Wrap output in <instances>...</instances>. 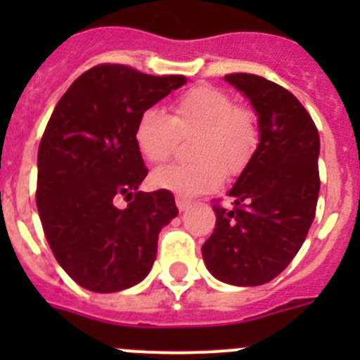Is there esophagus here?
<instances>
[{
    "label": "esophagus",
    "instance_id": "34e87169",
    "mask_svg": "<svg viewBox=\"0 0 360 360\" xmlns=\"http://www.w3.org/2000/svg\"><path fill=\"white\" fill-rule=\"evenodd\" d=\"M191 205V202L187 198H182V196H176V207L178 211H186L187 207Z\"/></svg>",
    "mask_w": 360,
    "mask_h": 360
}]
</instances>
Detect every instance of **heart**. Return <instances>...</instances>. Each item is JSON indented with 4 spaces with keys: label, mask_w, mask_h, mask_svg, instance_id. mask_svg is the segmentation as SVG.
<instances>
[{
    "label": "heart",
    "mask_w": 360,
    "mask_h": 360,
    "mask_svg": "<svg viewBox=\"0 0 360 360\" xmlns=\"http://www.w3.org/2000/svg\"><path fill=\"white\" fill-rule=\"evenodd\" d=\"M196 133L191 164H171L151 174V184L176 195L193 196L216 189L225 173L236 174L252 157L257 144L254 115L234 106L229 94L212 86H196L173 103V117L148 108L135 124V144L151 164L173 155L176 133Z\"/></svg>",
    "instance_id": "1"
}]
</instances>
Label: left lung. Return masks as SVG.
<instances>
[{"label":"left lung","mask_w":360,"mask_h":360,"mask_svg":"<svg viewBox=\"0 0 360 360\" xmlns=\"http://www.w3.org/2000/svg\"><path fill=\"white\" fill-rule=\"evenodd\" d=\"M225 81L249 98L259 142L227 193L234 207H212L216 229L202 256L218 281L257 287L287 269L314 221L319 133L303 104L276 82L252 73Z\"/></svg>","instance_id":"obj_1"}]
</instances>
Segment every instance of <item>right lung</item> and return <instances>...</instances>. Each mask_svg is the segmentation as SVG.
<instances>
[{"instance_id": "right-lung-1", "label": "right lung", "mask_w": 360, "mask_h": 360, "mask_svg": "<svg viewBox=\"0 0 360 360\" xmlns=\"http://www.w3.org/2000/svg\"><path fill=\"white\" fill-rule=\"evenodd\" d=\"M184 75H148L98 65L72 82L50 117L37 153V211L57 263L98 294L135 287L157 257L162 227L176 218L169 191H139L148 174L135 144L139 115ZM132 200L126 210L117 198Z\"/></svg>"}]
</instances>
